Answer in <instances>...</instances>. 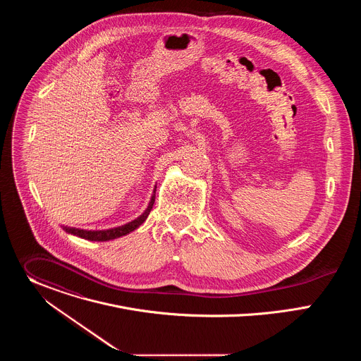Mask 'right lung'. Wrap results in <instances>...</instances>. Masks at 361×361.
I'll return each mask as SVG.
<instances>
[{"instance_id": "1", "label": "right lung", "mask_w": 361, "mask_h": 361, "mask_svg": "<svg viewBox=\"0 0 361 361\" xmlns=\"http://www.w3.org/2000/svg\"><path fill=\"white\" fill-rule=\"evenodd\" d=\"M156 190H157V185L154 187L152 190V194H151V198L148 201V205L147 209L142 212L141 216H138L137 219H134L133 221L124 224V226H118V227H114V228H107V230H82V228H75V227H67V226H61L63 230L68 234H73V235H77L80 238H85V240H90V241H109V240H114V238H118V237H123V235H127L128 233L134 231L135 228H138L148 217L152 205H154V201H156Z\"/></svg>"}]
</instances>
